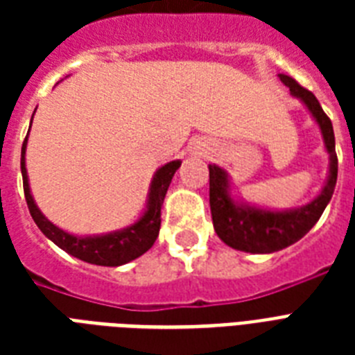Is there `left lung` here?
I'll list each match as a JSON object with an SVG mask.
<instances>
[{
	"mask_svg": "<svg viewBox=\"0 0 355 355\" xmlns=\"http://www.w3.org/2000/svg\"><path fill=\"white\" fill-rule=\"evenodd\" d=\"M284 85L289 88L291 96L306 105L309 114L317 121L324 139L326 153L330 155V171L324 188L311 202L293 210H267L258 206L239 202L230 191V178L225 169L210 164V210L211 221L217 236L228 247L250 254H270L289 247L306 234L319 221L322 211L330 202L337 182V155L336 136L330 118L326 116L317 97L302 88L289 75H278Z\"/></svg>",
	"mask_w": 355,
	"mask_h": 355,
	"instance_id": "1",
	"label": "left lung"
}]
</instances>
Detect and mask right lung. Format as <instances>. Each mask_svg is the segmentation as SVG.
Segmentation results:
<instances>
[{
  "label": "right lung",
  "instance_id": "add662e5",
  "mask_svg": "<svg viewBox=\"0 0 355 355\" xmlns=\"http://www.w3.org/2000/svg\"><path fill=\"white\" fill-rule=\"evenodd\" d=\"M25 149H27V136L21 145V177H24L25 200H27L31 217L35 219L36 227L40 228L42 234L47 239H51L57 247L75 258L83 259L86 263L118 267V265H125L139 258L155 245L158 232H160L162 202L166 199L173 175L177 173L182 162L173 160L155 173V177L150 180L149 195H147V208H145L144 216L134 225L116 230V232L101 234V236H73V234L64 232L57 225H53L36 206L35 199L31 195L29 178H27V169H25Z\"/></svg>",
  "mask_w": 355,
  "mask_h": 355
}]
</instances>
